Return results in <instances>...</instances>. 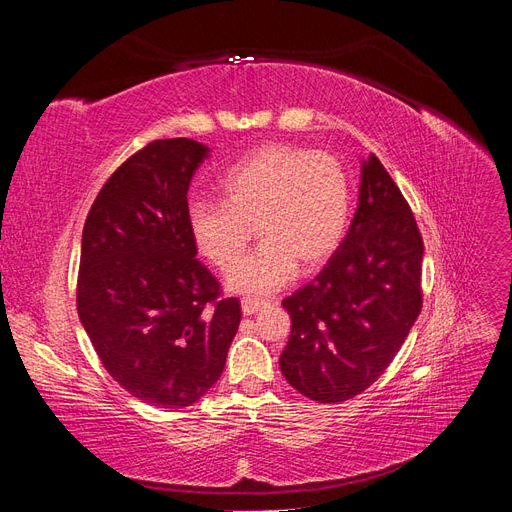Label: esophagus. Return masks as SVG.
Returning a JSON list of instances; mask_svg holds the SVG:
<instances>
[{"label":"esophagus","instance_id":"obj_1","mask_svg":"<svg viewBox=\"0 0 512 512\" xmlns=\"http://www.w3.org/2000/svg\"><path fill=\"white\" fill-rule=\"evenodd\" d=\"M267 305V301H262V299H252V297H245L243 301H241V309H243V314H256V312H260L262 307Z\"/></svg>","mask_w":512,"mask_h":512}]
</instances>
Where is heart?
<instances>
[{"instance_id":"heart-1","label":"heart","mask_w":512,"mask_h":512,"mask_svg":"<svg viewBox=\"0 0 512 512\" xmlns=\"http://www.w3.org/2000/svg\"><path fill=\"white\" fill-rule=\"evenodd\" d=\"M222 203L196 200L185 213L198 254L230 269L252 239L256 250L226 277L239 294H269L297 269L322 265L342 243L352 211V181L331 153L269 145L230 166L220 179Z\"/></svg>"}]
</instances>
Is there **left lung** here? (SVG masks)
I'll use <instances>...</instances> for the list:
<instances>
[{
	"label": "left lung",
	"mask_w": 512,
	"mask_h": 512,
	"mask_svg": "<svg viewBox=\"0 0 512 512\" xmlns=\"http://www.w3.org/2000/svg\"><path fill=\"white\" fill-rule=\"evenodd\" d=\"M421 271L423 239L410 205L371 153L346 239L312 282L282 301L292 322L284 378L320 404L363 393L421 314Z\"/></svg>",
	"instance_id": "1"
}]
</instances>
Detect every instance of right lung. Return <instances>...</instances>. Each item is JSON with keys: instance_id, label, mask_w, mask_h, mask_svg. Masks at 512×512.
Instances as JSON below:
<instances>
[{"instance_id": "right-lung-1", "label": "right lung", "mask_w": 512, "mask_h": 512, "mask_svg": "<svg viewBox=\"0 0 512 512\" xmlns=\"http://www.w3.org/2000/svg\"><path fill=\"white\" fill-rule=\"evenodd\" d=\"M209 147L153 141L111 175L83 228L76 309L108 374L156 408H185L220 380L239 299L196 258L188 190Z\"/></svg>"}]
</instances>
